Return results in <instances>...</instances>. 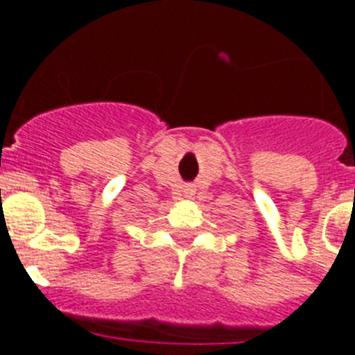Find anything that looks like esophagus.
<instances>
[{
    "label": "esophagus",
    "mask_w": 355,
    "mask_h": 355,
    "mask_svg": "<svg viewBox=\"0 0 355 355\" xmlns=\"http://www.w3.org/2000/svg\"><path fill=\"white\" fill-rule=\"evenodd\" d=\"M184 196H187V197H192V196H193V190H192V188H187V190H184Z\"/></svg>",
    "instance_id": "34e87169"
}]
</instances>
